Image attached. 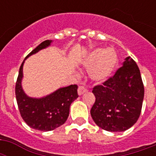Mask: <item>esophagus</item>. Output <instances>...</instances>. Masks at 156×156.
<instances>
[{
  "label": "esophagus",
  "instance_id": "34e87169",
  "mask_svg": "<svg viewBox=\"0 0 156 156\" xmlns=\"http://www.w3.org/2000/svg\"><path fill=\"white\" fill-rule=\"evenodd\" d=\"M87 91V89H86L83 86H79L78 88V95H83V94H84V93Z\"/></svg>",
  "mask_w": 156,
  "mask_h": 156
}]
</instances>
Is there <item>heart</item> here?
<instances>
[{
  "instance_id": "heart-1",
  "label": "heart",
  "mask_w": 156,
  "mask_h": 156,
  "mask_svg": "<svg viewBox=\"0 0 156 156\" xmlns=\"http://www.w3.org/2000/svg\"><path fill=\"white\" fill-rule=\"evenodd\" d=\"M117 64V56L111 48H96L90 52L85 62L93 80L103 82L112 75Z\"/></svg>"
}]
</instances>
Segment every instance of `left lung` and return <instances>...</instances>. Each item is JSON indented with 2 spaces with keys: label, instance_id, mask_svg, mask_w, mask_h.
Listing matches in <instances>:
<instances>
[{
  "label": "left lung",
  "instance_id": "1",
  "mask_svg": "<svg viewBox=\"0 0 156 156\" xmlns=\"http://www.w3.org/2000/svg\"><path fill=\"white\" fill-rule=\"evenodd\" d=\"M95 101L90 109L93 121L109 132H121L137 122L144 97L140 70L130 56L102 84L93 87Z\"/></svg>",
  "mask_w": 156,
  "mask_h": 156
}]
</instances>
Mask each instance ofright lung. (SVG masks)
Here are the masks:
<instances>
[{
	"label": "right lung",
	"mask_w": 156,
	"mask_h": 156,
	"mask_svg": "<svg viewBox=\"0 0 156 156\" xmlns=\"http://www.w3.org/2000/svg\"><path fill=\"white\" fill-rule=\"evenodd\" d=\"M51 42L52 40L42 42L28 54L27 57L47 48ZM23 63L24 61H23L19 69L15 85L16 100L21 116L28 126L35 129L45 132L53 130L63 125L68 118L70 104L78 97V86L74 84L60 88L55 92L41 99L28 97L21 85Z\"/></svg>",
	"instance_id": "add662e5"
}]
</instances>
